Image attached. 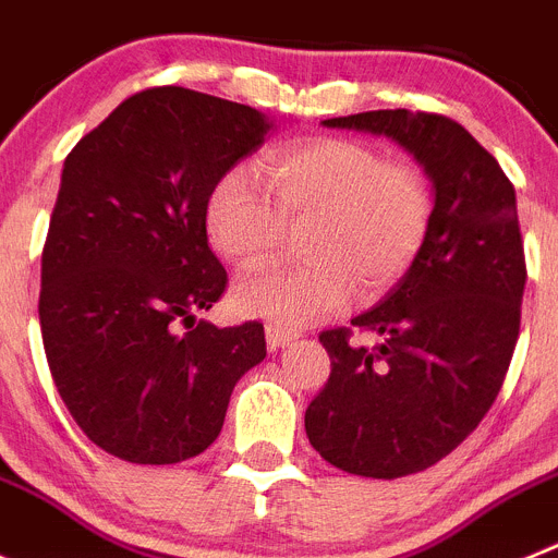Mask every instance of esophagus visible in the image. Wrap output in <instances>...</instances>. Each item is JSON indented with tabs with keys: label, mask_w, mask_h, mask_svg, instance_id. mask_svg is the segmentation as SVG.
Wrapping results in <instances>:
<instances>
[{
	"label": "esophagus",
	"mask_w": 558,
	"mask_h": 558,
	"mask_svg": "<svg viewBox=\"0 0 558 558\" xmlns=\"http://www.w3.org/2000/svg\"><path fill=\"white\" fill-rule=\"evenodd\" d=\"M294 339V333L286 328H278V325H267V344L269 350H278V348H286L289 341Z\"/></svg>",
	"instance_id": "34e87169"
}]
</instances>
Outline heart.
I'll return each instance as SVG.
<instances>
[{"label":"heart","mask_w":558,"mask_h":558,"mask_svg":"<svg viewBox=\"0 0 558 558\" xmlns=\"http://www.w3.org/2000/svg\"><path fill=\"white\" fill-rule=\"evenodd\" d=\"M269 192L250 169L217 180L205 208L210 244L253 267L278 250L286 222H308L300 247L311 255L291 269L247 275L235 289L244 314L303 328L348 308L361 289L378 298L409 275L434 217L420 169L386 160L353 138H311L275 149L264 163Z\"/></svg>","instance_id":"obj_1"}]
</instances>
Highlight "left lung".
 Segmentation results:
<instances>
[{
    "instance_id": "left-lung-1",
    "label": "left lung",
    "mask_w": 558,
    "mask_h": 558,
    "mask_svg": "<svg viewBox=\"0 0 558 558\" xmlns=\"http://www.w3.org/2000/svg\"><path fill=\"white\" fill-rule=\"evenodd\" d=\"M328 128L389 135L434 183L428 239L403 280L353 319L323 330L330 378L305 409L314 450L344 473H423L478 428L520 336L525 253L514 185L459 122L425 110H366Z\"/></svg>"
}]
</instances>
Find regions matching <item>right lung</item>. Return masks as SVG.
Returning a JSON list of instances; mask_svg holds the SVG:
<instances>
[{
	"instance_id": "1",
	"label": "right lung",
	"mask_w": 558,
	"mask_h": 558,
	"mask_svg": "<svg viewBox=\"0 0 558 558\" xmlns=\"http://www.w3.org/2000/svg\"><path fill=\"white\" fill-rule=\"evenodd\" d=\"M269 130L250 105L158 85L69 153L38 319L60 398L105 453L133 464L199 456L233 386L267 355L260 323L217 328L194 311L228 286L205 230L210 192Z\"/></svg>"
}]
</instances>
